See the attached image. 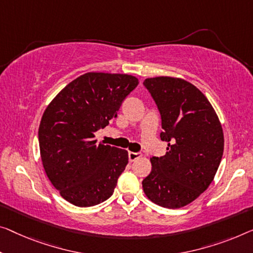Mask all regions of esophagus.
I'll list each match as a JSON object with an SVG mask.
<instances>
[{"label":"esophagus","instance_id":"esophagus-1","mask_svg":"<svg viewBox=\"0 0 253 253\" xmlns=\"http://www.w3.org/2000/svg\"><path fill=\"white\" fill-rule=\"evenodd\" d=\"M138 158H141V153H137V152H128V159H129L130 163H133Z\"/></svg>","mask_w":253,"mask_h":253}]
</instances>
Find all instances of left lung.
<instances>
[{"instance_id": "obj_1", "label": "left lung", "mask_w": 253, "mask_h": 253, "mask_svg": "<svg viewBox=\"0 0 253 253\" xmlns=\"http://www.w3.org/2000/svg\"><path fill=\"white\" fill-rule=\"evenodd\" d=\"M144 86L161 115L164 157H152L143 179L149 200L177 209L200 197L213 180L224 152V133L216 111L201 90L182 78H146Z\"/></svg>"}]
</instances>
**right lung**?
<instances>
[{"instance_id": "add662e5", "label": "right lung", "mask_w": 253, "mask_h": 253, "mask_svg": "<svg viewBox=\"0 0 253 253\" xmlns=\"http://www.w3.org/2000/svg\"><path fill=\"white\" fill-rule=\"evenodd\" d=\"M137 85L131 75L87 73L69 83L45 109L39 128L44 170L74 206L99 205L114 193L128 152L97 144L94 137L116 118Z\"/></svg>"}]
</instances>
